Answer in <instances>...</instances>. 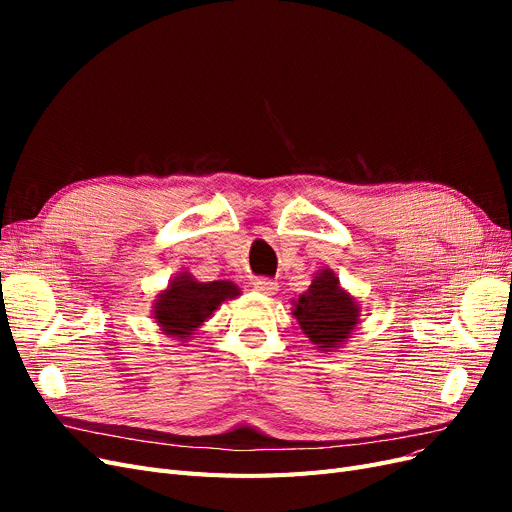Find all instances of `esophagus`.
<instances>
[{
	"instance_id": "obj_1",
	"label": "esophagus",
	"mask_w": 512,
	"mask_h": 512,
	"mask_svg": "<svg viewBox=\"0 0 512 512\" xmlns=\"http://www.w3.org/2000/svg\"><path fill=\"white\" fill-rule=\"evenodd\" d=\"M277 288H280V286H277V282L267 280V277H260V280L254 282V290L260 292V294H275Z\"/></svg>"
}]
</instances>
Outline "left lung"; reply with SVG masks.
<instances>
[{"mask_svg":"<svg viewBox=\"0 0 512 512\" xmlns=\"http://www.w3.org/2000/svg\"><path fill=\"white\" fill-rule=\"evenodd\" d=\"M290 303L303 335L322 352L342 348L361 324L359 301L339 284L333 269L314 273L309 288Z\"/></svg>","mask_w":512,"mask_h":512,"instance_id":"1","label":"left lung"}]
</instances>
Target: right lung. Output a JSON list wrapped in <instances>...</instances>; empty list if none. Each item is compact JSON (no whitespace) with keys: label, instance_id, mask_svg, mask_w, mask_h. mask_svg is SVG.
<instances>
[{"label":"right lung","instance_id":"right-lung-1","mask_svg":"<svg viewBox=\"0 0 512 512\" xmlns=\"http://www.w3.org/2000/svg\"><path fill=\"white\" fill-rule=\"evenodd\" d=\"M239 294L241 288L230 280L198 282L190 271H179L153 299L151 318L166 337L185 344L215 309H220L224 301L237 299Z\"/></svg>","mask_w":512,"mask_h":512}]
</instances>
